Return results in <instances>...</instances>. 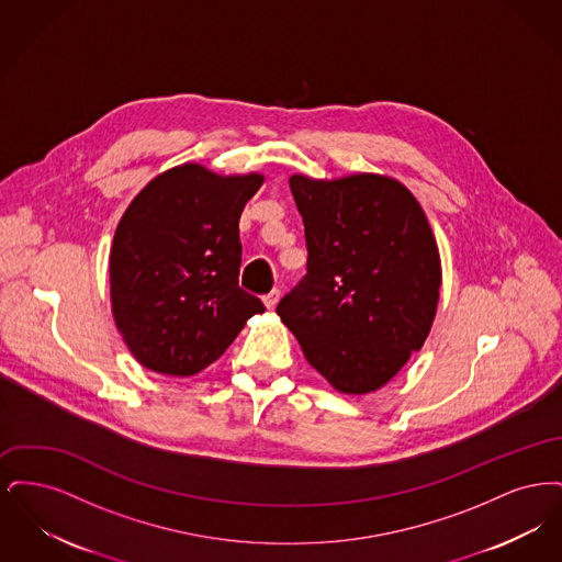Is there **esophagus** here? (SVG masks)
<instances>
[{"instance_id":"34e87169","label":"esophagus","mask_w":562,"mask_h":562,"mask_svg":"<svg viewBox=\"0 0 562 562\" xmlns=\"http://www.w3.org/2000/svg\"><path fill=\"white\" fill-rule=\"evenodd\" d=\"M278 299H280V291H278V289H273V291H269L268 294H263V303H266V307H268V310H273V307H276Z\"/></svg>"}]
</instances>
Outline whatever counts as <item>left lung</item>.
Returning <instances> with one entry per match:
<instances>
[{"label":"left lung","instance_id":"left-lung-1","mask_svg":"<svg viewBox=\"0 0 562 562\" xmlns=\"http://www.w3.org/2000/svg\"><path fill=\"white\" fill-rule=\"evenodd\" d=\"M307 273L276 312L339 392L385 385L419 351L438 305L440 257L408 189L379 175L291 177Z\"/></svg>","mask_w":562,"mask_h":562}]
</instances>
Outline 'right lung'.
I'll return each instance as SVG.
<instances>
[{"label": "right lung", "instance_id": "add662e5", "mask_svg": "<svg viewBox=\"0 0 562 562\" xmlns=\"http://www.w3.org/2000/svg\"><path fill=\"white\" fill-rule=\"evenodd\" d=\"M261 183V175L218 177L183 164L154 179L122 216L109 257L113 316L149 371L200 373L266 312L238 284V223Z\"/></svg>", "mask_w": 562, "mask_h": 562}]
</instances>
